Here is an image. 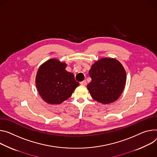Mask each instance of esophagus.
I'll return each instance as SVG.
<instances>
[{
  "label": "esophagus",
  "instance_id": "obj_1",
  "mask_svg": "<svg viewBox=\"0 0 157 157\" xmlns=\"http://www.w3.org/2000/svg\"><path fill=\"white\" fill-rule=\"evenodd\" d=\"M80 84H81V85H83V86H85V85H86V81H85V80H84L83 81L81 82H80Z\"/></svg>",
  "mask_w": 157,
  "mask_h": 157
}]
</instances>
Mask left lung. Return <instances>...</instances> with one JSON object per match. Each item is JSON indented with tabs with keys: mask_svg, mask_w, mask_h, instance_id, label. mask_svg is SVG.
I'll return each mask as SVG.
<instances>
[{
	"mask_svg": "<svg viewBox=\"0 0 157 157\" xmlns=\"http://www.w3.org/2000/svg\"><path fill=\"white\" fill-rule=\"evenodd\" d=\"M91 81L87 88L92 98L103 104L117 100L126 84V74L116 59L102 58L96 61L89 71Z\"/></svg>",
	"mask_w": 157,
	"mask_h": 157,
	"instance_id": "1",
	"label": "left lung"
}]
</instances>
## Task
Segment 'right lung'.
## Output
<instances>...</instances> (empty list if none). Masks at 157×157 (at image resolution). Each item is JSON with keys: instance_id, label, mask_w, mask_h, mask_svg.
Wrapping results in <instances>:
<instances>
[{"instance_id": "obj_1", "label": "right lung", "mask_w": 157, "mask_h": 157, "mask_svg": "<svg viewBox=\"0 0 157 157\" xmlns=\"http://www.w3.org/2000/svg\"><path fill=\"white\" fill-rule=\"evenodd\" d=\"M66 65L56 59H51L37 71V90L42 99L49 104H61L71 97L79 85L74 75L66 70Z\"/></svg>"}]
</instances>
